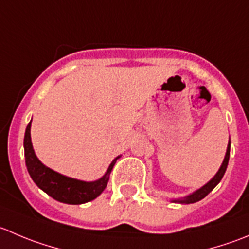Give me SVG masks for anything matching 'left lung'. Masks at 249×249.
<instances>
[{
    "instance_id": "obj_1",
    "label": "left lung",
    "mask_w": 249,
    "mask_h": 249,
    "mask_svg": "<svg viewBox=\"0 0 249 249\" xmlns=\"http://www.w3.org/2000/svg\"><path fill=\"white\" fill-rule=\"evenodd\" d=\"M230 146H231V142L229 141V144H228V149H226V154H225V158H224V161L223 164H221L220 169L218 170V173L215 174V176H214L213 178H212L209 182H207L206 185L202 186L201 189H198L197 191L192 192L191 195H189V196L183 197V198H178V199H173V202H175V203H186V204H190V203H196V202L201 201V199H203L204 197L207 196V195L209 194V192L212 191V190L215 187L216 185H218L219 182H220V180L223 178L224 174H225L226 171V168H228V164H229V158H230Z\"/></svg>"
}]
</instances>
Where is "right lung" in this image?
<instances>
[{
    "label": "right lung",
    "mask_w": 249,
    "mask_h": 249,
    "mask_svg": "<svg viewBox=\"0 0 249 249\" xmlns=\"http://www.w3.org/2000/svg\"><path fill=\"white\" fill-rule=\"evenodd\" d=\"M31 122L29 123L24 136V154H25L26 169L34 182L40 187L43 192L54 198L55 201L67 204H83L97 198L107 186L109 180V174L114 166L115 161L119 157L110 163L109 168L105 175L96 181L86 182V181L76 180L68 178L52 169L43 165L34 152L30 136Z\"/></svg>",
    "instance_id": "right-lung-1"
}]
</instances>
